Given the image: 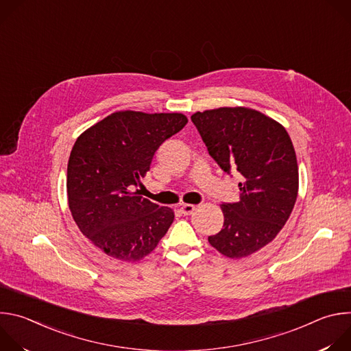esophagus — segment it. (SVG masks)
I'll return each mask as SVG.
<instances>
[{
    "mask_svg": "<svg viewBox=\"0 0 351 351\" xmlns=\"http://www.w3.org/2000/svg\"><path fill=\"white\" fill-rule=\"evenodd\" d=\"M195 211V206H193V204H184V206H182V208H180V213L183 214V215H190V214H193Z\"/></svg>",
    "mask_w": 351,
    "mask_h": 351,
    "instance_id": "obj_1",
    "label": "esophagus"
}]
</instances>
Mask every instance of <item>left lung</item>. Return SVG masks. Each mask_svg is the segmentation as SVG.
<instances>
[{
  "mask_svg": "<svg viewBox=\"0 0 351 351\" xmlns=\"http://www.w3.org/2000/svg\"><path fill=\"white\" fill-rule=\"evenodd\" d=\"M210 156L243 176L239 203L221 204L223 228L210 244L228 258H244L269 244L287 222L298 193V165L286 129L247 107L191 115Z\"/></svg>",
  "mask_w": 351,
  "mask_h": 351,
  "instance_id": "8db88e82",
  "label": "left lung"
}]
</instances>
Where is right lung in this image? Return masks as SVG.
Instances as JSON below:
<instances>
[{"instance_id": "obj_1", "label": "right lung", "mask_w": 351, "mask_h": 351, "mask_svg": "<svg viewBox=\"0 0 351 351\" xmlns=\"http://www.w3.org/2000/svg\"><path fill=\"white\" fill-rule=\"evenodd\" d=\"M186 123L179 112L117 111L75 141L66 175L69 210L80 232L107 256L140 261L172 225L169 207L132 189L149 171L158 147Z\"/></svg>"}]
</instances>
